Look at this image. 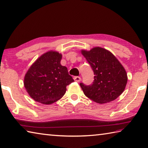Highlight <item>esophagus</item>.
Here are the masks:
<instances>
[{
    "mask_svg": "<svg viewBox=\"0 0 148 148\" xmlns=\"http://www.w3.org/2000/svg\"><path fill=\"white\" fill-rule=\"evenodd\" d=\"M74 79L75 82H79L80 81H81V77H79V76H75V77H74Z\"/></svg>",
    "mask_w": 148,
    "mask_h": 148,
    "instance_id": "obj_1",
    "label": "esophagus"
}]
</instances>
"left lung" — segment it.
<instances>
[{
  "mask_svg": "<svg viewBox=\"0 0 148 148\" xmlns=\"http://www.w3.org/2000/svg\"><path fill=\"white\" fill-rule=\"evenodd\" d=\"M95 74L92 84L80 83L85 95L92 101L105 103L114 100L124 90L127 82L125 70L109 50L95 47L89 51L82 50Z\"/></svg>",
  "mask_w": 148,
  "mask_h": 148,
  "instance_id": "left-lung-1",
  "label": "left lung"
}]
</instances>
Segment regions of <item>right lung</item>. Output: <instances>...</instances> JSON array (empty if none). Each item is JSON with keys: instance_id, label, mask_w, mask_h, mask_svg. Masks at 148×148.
I'll return each instance as SVG.
<instances>
[{"instance_id": "obj_1", "label": "right lung", "mask_w": 148, "mask_h": 148, "mask_svg": "<svg viewBox=\"0 0 148 148\" xmlns=\"http://www.w3.org/2000/svg\"><path fill=\"white\" fill-rule=\"evenodd\" d=\"M62 55L55 51L45 53L29 67L24 85L35 101L52 104L63 97L66 87L74 81L67 68L61 65Z\"/></svg>"}]
</instances>
